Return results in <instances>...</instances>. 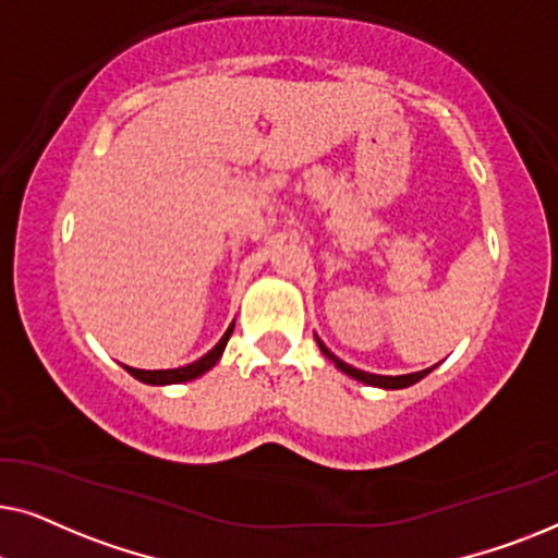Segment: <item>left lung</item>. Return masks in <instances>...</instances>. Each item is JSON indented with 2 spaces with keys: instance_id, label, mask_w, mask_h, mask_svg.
<instances>
[{
  "instance_id": "left-lung-1",
  "label": "left lung",
  "mask_w": 558,
  "mask_h": 558,
  "mask_svg": "<svg viewBox=\"0 0 558 558\" xmlns=\"http://www.w3.org/2000/svg\"><path fill=\"white\" fill-rule=\"evenodd\" d=\"M317 345H319V350H323V353L335 363V368H340L342 373H345V376L361 380V384H365V386L386 388V391H396V388H409V386H414V384H418V380H422L424 376H429V373H432L434 368H437V365H432V368H424V371H416V373H407V376H376V373H365V371H361V368H353V365L342 363L340 357L335 355L332 350L327 348L325 342L319 340V338H317Z\"/></svg>"
}]
</instances>
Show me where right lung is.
<instances>
[{"label":"right lung","mask_w":558,"mask_h":558,"mask_svg":"<svg viewBox=\"0 0 558 558\" xmlns=\"http://www.w3.org/2000/svg\"><path fill=\"white\" fill-rule=\"evenodd\" d=\"M233 332V323L228 330L223 332V338L218 340V345L208 350L201 361L190 363V365H182V368H170V371H140V368H129V365H124V368L132 373V376L136 380H142V384H149V386H170V384H185V380H193V378H201L203 373H208L213 365H216L220 361V355H223V350L228 345V338H231Z\"/></svg>","instance_id":"right-lung-1"}]
</instances>
